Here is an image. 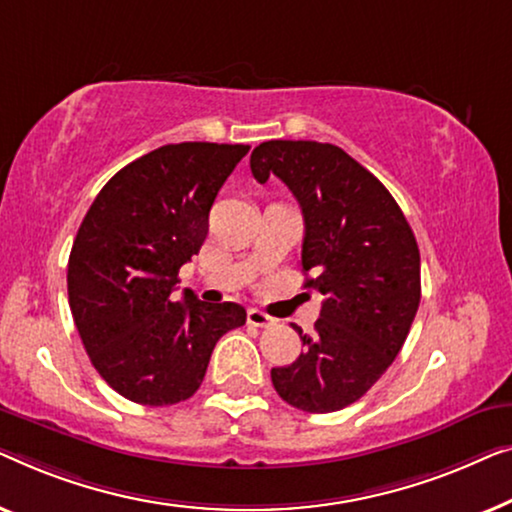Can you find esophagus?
Instances as JSON below:
<instances>
[{
	"instance_id": "obj_1",
	"label": "esophagus",
	"mask_w": 512,
	"mask_h": 512,
	"mask_svg": "<svg viewBox=\"0 0 512 512\" xmlns=\"http://www.w3.org/2000/svg\"><path fill=\"white\" fill-rule=\"evenodd\" d=\"M273 320L271 315H266L264 311H259V308H250L248 311V325H253V327H271L273 325Z\"/></svg>"
}]
</instances>
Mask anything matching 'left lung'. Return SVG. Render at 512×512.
Returning <instances> with one entry per match:
<instances>
[{
	"instance_id": "left-lung-1",
	"label": "left lung",
	"mask_w": 512,
	"mask_h": 512,
	"mask_svg": "<svg viewBox=\"0 0 512 512\" xmlns=\"http://www.w3.org/2000/svg\"><path fill=\"white\" fill-rule=\"evenodd\" d=\"M257 183L278 176L304 213L306 290L320 292L304 352L271 369L280 399L334 413L371 390L399 355L420 306V250L387 187L331 143L264 141L250 155Z\"/></svg>"
}]
</instances>
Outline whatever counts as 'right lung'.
<instances>
[{
  "instance_id": "obj_1",
  "label": "right lung",
  "mask_w": 512,
  "mask_h": 512,
  "mask_svg": "<svg viewBox=\"0 0 512 512\" xmlns=\"http://www.w3.org/2000/svg\"><path fill=\"white\" fill-rule=\"evenodd\" d=\"M250 146L169 143L122 167L78 227L67 266L69 306L90 362L141 406L190 399L215 343L246 325V308L206 304L178 269L199 253L220 187Z\"/></svg>"
}]
</instances>
